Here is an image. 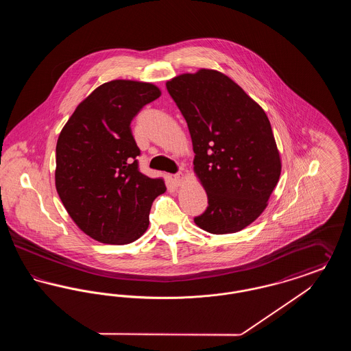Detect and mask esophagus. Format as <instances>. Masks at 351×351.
<instances>
[{
    "label": "esophagus",
    "mask_w": 351,
    "mask_h": 351,
    "mask_svg": "<svg viewBox=\"0 0 351 351\" xmlns=\"http://www.w3.org/2000/svg\"><path fill=\"white\" fill-rule=\"evenodd\" d=\"M184 175L182 172H179V173H176V175H173V183L176 184V185H179V184L183 182Z\"/></svg>",
    "instance_id": "esophagus-1"
}]
</instances>
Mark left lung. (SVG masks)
I'll return each instance as SVG.
<instances>
[{"instance_id": "left-lung-1", "label": "left lung", "mask_w": 351, "mask_h": 351, "mask_svg": "<svg viewBox=\"0 0 351 351\" xmlns=\"http://www.w3.org/2000/svg\"><path fill=\"white\" fill-rule=\"evenodd\" d=\"M166 86L186 121L195 172L208 196L196 225L212 234L245 229L266 209L282 171L265 110L215 69L183 73Z\"/></svg>"}]
</instances>
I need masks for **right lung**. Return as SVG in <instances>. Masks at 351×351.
<instances>
[{"label": "right lung", "instance_id": "obj_1", "mask_svg": "<svg viewBox=\"0 0 351 351\" xmlns=\"http://www.w3.org/2000/svg\"><path fill=\"white\" fill-rule=\"evenodd\" d=\"M160 97L154 84L113 80L79 104L56 143L55 185L75 223L90 238L126 245L149 228L152 201L166 192L162 178L139 171L130 123Z\"/></svg>", "mask_w": 351, "mask_h": 351}]
</instances>
